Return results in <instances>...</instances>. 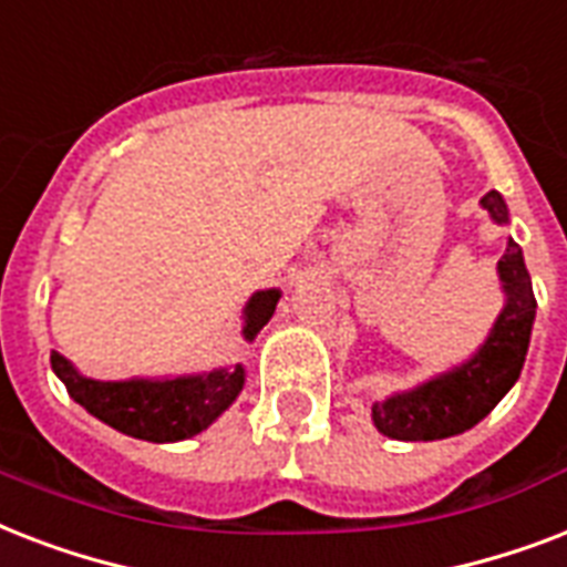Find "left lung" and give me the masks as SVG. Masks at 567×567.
Segmentation results:
<instances>
[{"label": "left lung", "instance_id": "1", "mask_svg": "<svg viewBox=\"0 0 567 567\" xmlns=\"http://www.w3.org/2000/svg\"><path fill=\"white\" fill-rule=\"evenodd\" d=\"M483 205L497 223L509 220L506 203L497 190H488ZM497 270L506 291V309L501 311L483 350L456 371L373 405V423L382 435L396 441H435L458 435L483 421L515 385L527 359L529 332L536 318V297L515 240H509Z\"/></svg>", "mask_w": 567, "mask_h": 567}]
</instances>
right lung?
Segmentation results:
<instances>
[{
	"mask_svg": "<svg viewBox=\"0 0 567 567\" xmlns=\"http://www.w3.org/2000/svg\"><path fill=\"white\" fill-rule=\"evenodd\" d=\"M279 291H258L247 306L244 338L252 341L256 332L274 318ZM52 371L64 382L75 403L84 405L114 430L144 441H182L203 432L244 388V368L214 371L205 377L179 379H128V382H96L73 371L64 355L52 353Z\"/></svg>",
	"mask_w": 567,
	"mask_h": 567,
	"instance_id": "add662e5",
	"label": "right lung"
}]
</instances>
